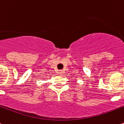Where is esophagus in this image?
<instances>
[{"mask_svg":"<svg viewBox=\"0 0 124 124\" xmlns=\"http://www.w3.org/2000/svg\"><path fill=\"white\" fill-rule=\"evenodd\" d=\"M59 74L61 75H62L63 74V72H62V70H59Z\"/></svg>","mask_w":124,"mask_h":124,"instance_id":"obj_1","label":"esophagus"}]
</instances>
